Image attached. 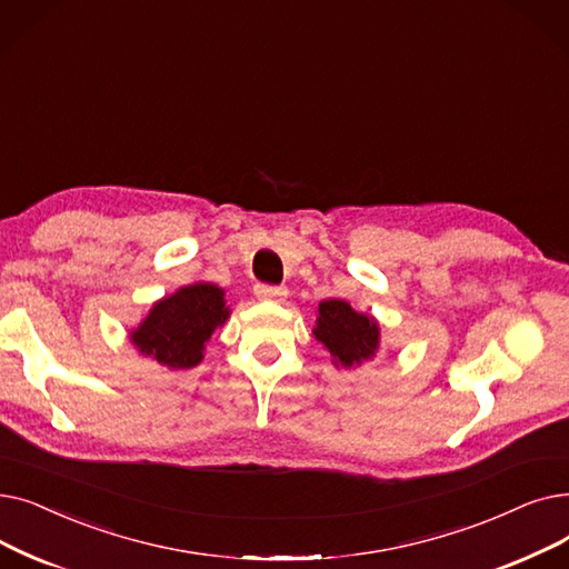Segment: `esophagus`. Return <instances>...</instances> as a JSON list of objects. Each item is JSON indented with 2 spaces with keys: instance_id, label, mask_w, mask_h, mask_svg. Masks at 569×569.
<instances>
[{
  "instance_id": "1",
  "label": "esophagus",
  "mask_w": 569,
  "mask_h": 569,
  "mask_svg": "<svg viewBox=\"0 0 569 569\" xmlns=\"http://www.w3.org/2000/svg\"><path fill=\"white\" fill-rule=\"evenodd\" d=\"M256 298L260 302H283L288 290L286 288H279V286H264V283H258L256 286Z\"/></svg>"
}]
</instances>
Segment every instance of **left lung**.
Instances as JSON below:
<instances>
[{"label":"left lung","instance_id":"8db88e82","mask_svg":"<svg viewBox=\"0 0 569 569\" xmlns=\"http://www.w3.org/2000/svg\"><path fill=\"white\" fill-rule=\"evenodd\" d=\"M316 341L323 343L332 365L341 369H356L375 360L381 346L379 320L369 313L356 311L346 300L330 298L318 305Z\"/></svg>","mask_w":569,"mask_h":569}]
</instances>
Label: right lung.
I'll use <instances>...</instances> for the list:
<instances>
[{
	"mask_svg": "<svg viewBox=\"0 0 569 569\" xmlns=\"http://www.w3.org/2000/svg\"><path fill=\"white\" fill-rule=\"evenodd\" d=\"M226 290L194 281L164 295L130 330L134 349L167 369H192L204 360L211 335L230 318Z\"/></svg>",
	"mask_w": 569,
	"mask_h": 569,
	"instance_id": "right-lung-1",
	"label": "right lung"
}]
</instances>
